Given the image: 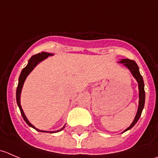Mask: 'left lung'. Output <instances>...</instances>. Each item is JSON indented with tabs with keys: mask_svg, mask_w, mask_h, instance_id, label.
Wrapping results in <instances>:
<instances>
[{
	"mask_svg": "<svg viewBox=\"0 0 158 158\" xmlns=\"http://www.w3.org/2000/svg\"><path fill=\"white\" fill-rule=\"evenodd\" d=\"M118 63L123 64L125 67H127L129 69V71L131 72L132 76H134V78H135V79H136L137 82H138V89H139V102H138V111H137V114L136 115H135V119H134V121L132 122V123L131 124L130 126H129L128 128L125 129L123 131L125 132L127 131L130 130L131 128H133L134 125L137 123L138 119L141 117V112H142L143 109H144V102H145V92H144V80H143L142 76H141V73H140L139 68H138V66L137 65V63H135L134 60H128V59H123V60H121V61H118Z\"/></svg>",
	"mask_w": 158,
	"mask_h": 158,
	"instance_id": "8db88e82",
	"label": "left lung"
}]
</instances>
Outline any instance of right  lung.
Here are the masks:
<instances>
[{"instance_id":"1","label":"right lung","mask_w":158,"mask_h":158,"mask_svg":"<svg viewBox=\"0 0 158 158\" xmlns=\"http://www.w3.org/2000/svg\"><path fill=\"white\" fill-rule=\"evenodd\" d=\"M53 54L52 53H49V52H42L40 53H38L36 54V55H33V56H31V58L30 59L29 61H28L27 65L26 66V67L23 68L22 69L21 73H20V77H19L18 79V85H17V92H16V98H17V106H18L19 109H20V113L22 114V117H23V120L26 122V123L29 125L30 127L31 128H34L35 130L38 131L40 132H47V133H56V132H59L60 131L63 130V128H65L66 125L63 127L60 130H57V131H43V130H40V129L36 128V127L33 126L31 123L28 121L27 118L26 117L25 115L24 112H23V109H22L21 107V105H20V94H21V91H22V88L23 86V84H24L25 80H26L27 77L28 76V75L33 71V69L37 66V64H39L40 62H42L43 60H46L47 57L49 56H52Z\"/></svg>"}]
</instances>
